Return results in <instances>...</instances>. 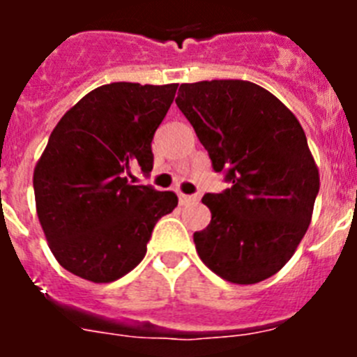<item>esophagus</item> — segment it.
<instances>
[{"label":"esophagus","instance_id":"34e87169","mask_svg":"<svg viewBox=\"0 0 357 357\" xmlns=\"http://www.w3.org/2000/svg\"><path fill=\"white\" fill-rule=\"evenodd\" d=\"M198 198L193 197V195H184L181 193L178 195V202H181V206H188V204H193V202H197Z\"/></svg>","mask_w":357,"mask_h":357}]
</instances>
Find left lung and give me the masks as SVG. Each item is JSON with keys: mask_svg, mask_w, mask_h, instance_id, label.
<instances>
[{"mask_svg": "<svg viewBox=\"0 0 357 357\" xmlns=\"http://www.w3.org/2000/svg\"><path fill=\"white\" fill-rule=\"evenodd\" d=\"M175 102L213 168L232 182L202 198L211 223L193 234L200 259L232 284L275 275L307 232L320 189L304 128L279 98L252 82L182 84Z\"/></svg>", "mask_w": 357, "mask_h": 357, "instance_id": "obj_1", "label": "left lung"}]
</instances>
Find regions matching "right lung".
Masks as SVG:
<instances>
[{"label": "right lung", "mask_w": 357, "mask_h": 357, "mask_svg": "<svg viewBox=\"0 0 357 357\" xmlns=\"http://www.w3.org/2000/svg\"><path fill=\"white\" fill-rule=\"evenodd\" d=\"M178 84L114 82L85 94L56 123L33 169L36 209L62 268L105 284L143 261L173 191L132 185L130 168H153L151 139Z\"/></svg>", "instance_id": "1"}]
</instances>
